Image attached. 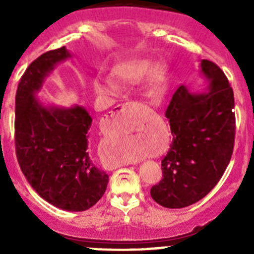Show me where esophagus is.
<instances>
[{
  "mask_svg": "<svg viewBox=\"0 0 254 254\" xmlns=\"http://www.w3.org/2000/svg\"><path fill=\"white\" fill-rule=\"evenodd\" d=\"M132 104L131 103H124V104H119V106L115 107L114 111L109 112V114L106 115V122H115V120L120 119L122 117H125V115L129 114L131 112ZM104 161H106L108 165L113 166V167H118V166H127L130 165V163H122L118 162L117 160H113V158L109 157H104Z\"/></svg>",
  "mask_w": 254,
  "mask_h": 254,
  "instance_id": "34e87169",
  "label": "esophagus"
}]
</instances>
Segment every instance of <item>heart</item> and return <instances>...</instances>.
Wrapping results in <instances>:
<instances>
[{
	"mask_svg": "<svg viewBox=\"0 0 254 254\" xmlns=\"http://www.w3.org/2000/svg\"><path fill=\"white\" fill-rule=\"evenodd\" d=\"M115 78L122 83H140L146 76L150 75V78L152 81H158L162 78V71L160 67H152L151 68L150 63L143 60H135V61H127V63L120 64L117 67L113 70ZM94 87H96L97 92L103 94H113L117 92V84L109 77H99L94 82ZM113 156L114 160L117 161H130L135 160L137 157L134 155L131 150L123 147L122 145L117 143L113 150Z\"/></svg>",
	"mask_w": 254,
	"mask_h": 254,
	"instance_id": "obj_1",
	"label": "heart"
}]
</instances>
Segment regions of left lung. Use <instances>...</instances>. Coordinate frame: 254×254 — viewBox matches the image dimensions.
Wrapping results in <instances>:
<instances>
[{"instance_id": "left-lung-1", "label": "left lung", "mask_w": 254, "mask_h": 254, "mask_svg": "<svg viewBox=\"0 0 254 254\" xmlns=\"http://www.w3.org/2000/svg\"><path fill=\"white\" fill-rule=\"evenodd\" d=\"M200 67L209 79L206 91L190 93L182 84L165 113L173 140L161 162L163 178L150 193L156 203L170 209L203 199L224 175L234 152L232 87L212 61L201 60Z\"/></svg>"}]
</instances>
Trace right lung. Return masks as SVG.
<instances>
[{"label":"right lung","mask_w":254,"mask_h":254,"mask_svg":"<svg viewBox=\"0 0 254 254\" xmlns=\"http://www.w3.org/2000/svg\"><path fill=\"white\" fill-rule=\"evenodd\" d=\"M65 47L35 59L20 77L16 93L14 143L19 167L44 200L67 211H84L103 196L108 175L92 161V118L79 106L44 107L35 92L56 64L70 58Z\"/></svg>","instance_id":"add662e5"}]
</instances>
